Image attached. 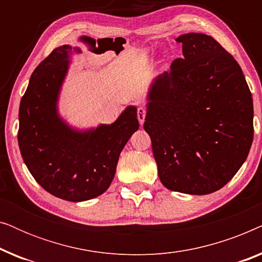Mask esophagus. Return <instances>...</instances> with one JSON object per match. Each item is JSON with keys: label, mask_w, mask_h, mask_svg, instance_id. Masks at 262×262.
I'll use <instances>...</instances> for the list:
<instances>
[{"label": "esophagus", "mask_w": 262, "mask_h": 262, "mask_svg": "<svg viewBox=\"0 0 262 262\" xmlns=\"http://www.w3.org/2000/svg\"><path fill=\"white\" fill-rule=\"evenodd\" d=\"M145 116H146V111H145L144 107H138V110H137V118H138L139 124H141V125L144 124Z\"/></svg>", "instance_id": "obj_1"}]
</instances>
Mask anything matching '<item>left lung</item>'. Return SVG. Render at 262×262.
Here are the masks:
<instances>
[{
	"mask_svg": "<svg viewBox=\"0 0 262 262\" xmlns=\"http://www.w3.org/2000/svg\"><path fill=\"white\" fill-rule=\"evenodd\" d=\"M182 58L152 82L144 130L170 191L209 194L234 178L253 143V98L241 67L210 35L177 38Z\"/></svg>",
	"mask_w": 262,
	"mask_h": 262,
	"instance_id": "1",
	"label": "left lung"
}]
</instances>
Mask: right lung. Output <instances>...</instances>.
<instances>
[{"mask_svg": "<svg viewBox=\"0 0 262 262\" xmlns=\"http://www.w3.org/2000/svg\"><path fill=\"white\" fill-rule=\"evenodd\" d=\"M73 50H53L31 75L21 99L17 141L24 162L45 191L68 202H84L106 192L121 150L138 130L136 106L114 123L77 130L58 114V96Z\"/></svg>", "mask_w": 262, "mask_h": 262, "instance_id": "right-lung-1", "label": "right lung"}]
</instances>
